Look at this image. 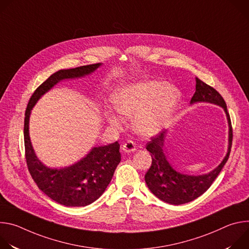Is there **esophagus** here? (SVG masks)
I'll return each mask as SVG.
<instances>
[{
    "label": "esophagus",
    "mask_w": 249,
    "mask_h": 249,
    "mask_svg": "<svg viewBox=\"0 0 249 249\" xmlns=\"http://www.w3.org/2000/svg\"><path fill=\"white\" fill-rule=\"evenodd\" d=\"M122 150H123V152H125V153L134 152V151H136V145H135V143H134L133 141L129 140V141H127L126 143L122 146Z\"/></svg>",
    "instance_id": "obj_1"
}]
</instances>
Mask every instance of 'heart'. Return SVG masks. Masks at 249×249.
I'll use <instances>...</instances> for the list:
<instances>
[{
	"instance_id": "1",
	"label": "heart",
	"mask_w": 249,
	"mask_h": 249,
	"mask_svg": "<svg viewBox=\"0 0 249 249\" xmlns=\"http://www.w3.org/2000/svg\"><path fill=\"white\" fill-rule=\"evenodd\" d=\"M180 99V91L164 82H149L125 87L111 97L116 111L124 117H133L134 130L141 136L151 137L163 130L172 118ZM108 122L120 128L124 120L107 109Z\"/></svg>"
}]
</instances>
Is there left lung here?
I'll use <instances>...</instances> for the list:
<instances>
[{"label":"left lung","instance_id":"8db88e82","mask_svg":"<svg viewBox=\"0 0 249 249\" xmlns=\"http://www.w3.org/2000/svg\"><path fill=\"white\" fill-rule=\"evenodd\" d=\"M200 101L215 103L221 105L225 109L230 127L228 154L222 163L210 173L198 176L187 175L175 170L166 155L163 148L166 130H162L156 136H153L151 141L146 145V149L151 153L153 161L150 169L145 175V180L149 189L159 199L168 204H185L195 200L205 193L217 178L231 154L232 127L226 101L214 88L196 78V91L191 98V103Z\"/></svg>","mask_w":249,"mask_h":249}]
</instances>
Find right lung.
Returning <instances> with one entry per match:
<instances>
[{"label":"right lung","mask_w":249,"mask_h":249,"mask_svg":"<svg viewBox=\"0 0 249 249\" xmlns=\"http://www.w3.org/2000/svg\"><path fill=\"white\" fill-rule=\"evenodd\" d=\"M100 63L60 70L42 83L31 95L24 114V149L28 171L38 188L55 202L67 207L87 206L98 199L112 179L121 160L118 142L107 146L93 148L76 164L61 169H52L42 164L35 156L29 138L28 122L32 107L36 101L64 79L79 78L91 72Z\"/></svg>","instance_id":"add662e5"}]
</instances>
